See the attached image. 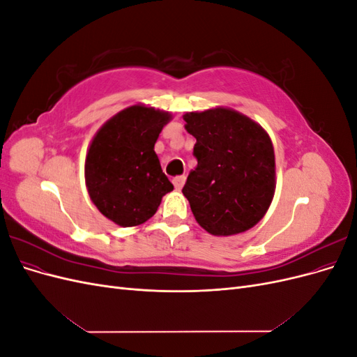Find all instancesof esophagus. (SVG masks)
<instances>
[{
	"label": "esophagus",
	"instance_id": "1",
	"mask_svg": "<svg viewBox=\"0 0 357 357\" xmlns=\"http://www.w3.org/2000/svg\"><path fill=\"white\" fill-rule=\"evenodd\" d=\"M185 181H186V177H185V176H177V177L172 178V183H174V188H176L177 190H180V189L183 188V185H185Z\"/></svg>",
	"mask_w": 357,
	"mask_h": 357
}]
</instances>
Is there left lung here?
<instances>
[{"label":"left lung","mask_w":357,"mask_h":357,"mask_svg":"<svg viewBox=\"0 0 357 357\" xmlns=\"http://www.w3.org/2000/svg\"><path fill=\"white\" fill-rule=\"evenodd\" d=\"M183 119L186 131L197 138L198 165L183 188L197 222L223 236L253 228L274 197L271 138L252 119L222 107Z\"/></svg>","instance_id":"1"}]
</instances>
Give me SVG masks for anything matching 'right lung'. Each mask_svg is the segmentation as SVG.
I'll list each match as a JSON object with an SVG mask.
<instances>
[{"mask_svg": "<svg viewBox=\"0 0 357 357\" xmlns=\"http://www.w3.org/2000/svg\"><path fill=\"white\" fill-rule=\"evenodd\" d=\"M171 116L132 105L113 116L93 137L84 164L89 197L107 219L137 226L156 213L174 186L162 172L155 143Z\"/></svg>", "mask_w": 357, "mask_h": 357, "instance_id": "right-lung-1", "label": "right lung"}]
</instances>
